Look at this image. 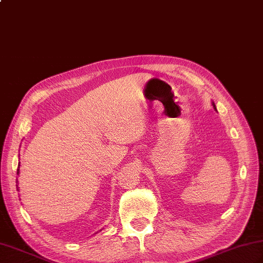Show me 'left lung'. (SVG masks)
Returning <instances> with one entry per match:
<instances>
[{
    "label": "left lung",
    "instance_id": "8db88e82",
    "mask_svg": "<svg viewBox=\"0 0 263 263\" xmlns=\"http://www.w3.org/2000/svg\"><path fill=\"white\" fill-rule=\"evenodd\" d=\"M214 107H215V109H216V106H215V104H214Z\"/></svg>",
    "mask_w": 263,
    "mask_h": 263
}]
</instances>
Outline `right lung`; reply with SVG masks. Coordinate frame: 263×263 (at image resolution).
<instances>
[{"label": "right lung", "instance_id": "obj_1", "mask_svg": "<svg viewBox=\"0 0 263 263\" xmlns=\"http://www.w3.org/2000/svg\"><path fill=\"white\" fill-rule=\"evenodd\" d=\"M19 166H20V163H19V165H18V170H16V174L19 175ZM15 183H18V180H16V182ZM16 190H18L19 191V186H18V184H16Z\"/></svg>", "mask_w": 263, "mask_h": 263}]
</instances>
